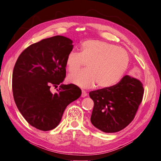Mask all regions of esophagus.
I'll use <instances>...</instances> for the list:
<instances>
[{
    "mask_svg": "<svg viewBox=\"0 0 161 161\" xmlns=\"http://www.w3.org/2000/svg\"><path fill=\"white\" fill-rule=\"evenodd\" d=\"M81 96L82 97H85L86 96H87V93L85 91L82 90V91H81Z\"/></svg>",
    "mask_w": 161,
    "mask_h": 161,
    "instance_id": "esophagus-1",
    "label": "esophagus"
}]
</instances>
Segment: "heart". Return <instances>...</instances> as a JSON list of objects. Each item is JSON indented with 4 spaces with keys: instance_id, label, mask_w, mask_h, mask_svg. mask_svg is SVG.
<instances>
[{
    "instance_id": "1",
    "label": "heart",
    "mask_w": 161,
    "mask_h": 161,
    "mask_svg": "<svg viewBox=\"0 0 161 161\" xmlns=\"http://www.w3.org/2000/svg\"><path fill=\"white\" fill-rule=\"evenodd\" d=\"M129 62L127 52L114 44L100 40H86L80 46V53L72 51L66 58V66L75 73L86 63V70L71 74L68 81L84 88H100L114 86L124 75Z\"/></svg>"
}]
</instances>
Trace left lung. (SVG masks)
<instances>
[{
    "instance_id": "1",
    "label": "left lung",
    "mask_w": 161,
    "mask_h": 161,
    "mask_svg": "<svg viewBox=\"0 0 161 161\" xmlns=\"http://www.w3.org/2000/svg\"><path fill=\"white\" fill-rule=\"evenodd\" d=\"M143 93L141 81L129 75L114 86L91 91L89 96L94 102L91 123L105 133L121 131L134 118Z\"/></svg>"
}]
</instances>
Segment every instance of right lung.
Instances as JSON below:
<instances>
[{
	"label": "right lung",
	"mask_w": 161,
	"mask_h": 161,
	"mask_svg": "<svg viewBox=\"0 0 161 161\" xmlns=\"http://www.w3.org/2000/svg\"><path fill=\"white\" fill-rule=\"evenodd\" d=\"M73 41L54 36L33 43L24 50L12 74L14 99L29 124L42 131L58 126L67 106L80 97L74 84H61L66 77V58L73 50ZM53 94L49 88L58 87Z\"/></svg>",
	"instance_id": "1"
}]
</instances>
